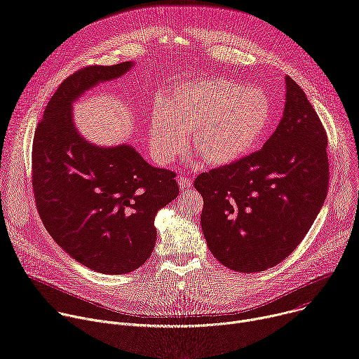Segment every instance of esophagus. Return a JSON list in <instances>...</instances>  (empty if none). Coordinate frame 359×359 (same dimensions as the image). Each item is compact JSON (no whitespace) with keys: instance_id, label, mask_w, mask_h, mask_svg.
Segmentation results:
<instances>
[{"instance_id":"1","label":"esophagus","mask_w":359,"mask_h":359,"mask_svg":"<svg viewBox=\"0 0 359 359\" xmlns=\"http://www.w3.org/2000/svg\"><path fill=\"white\" fill-rule=\"evenodd\" d=\"M177 182H179V187H180L182 190H187V189H190V187L193 186V180L189 179V177H186V176H180V177L177 179Z\"/></svg>"}]
</instances>
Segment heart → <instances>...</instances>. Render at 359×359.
I'll use <instances>...</instances> for the list:
<instances>
[{"instance_id": "heart-1", "label": "heart", "mask_w": 359, "mask_h": 359, "mask_svg": "<svg viewBox=\"0 0 359 359\" xmlns=\"http://www.w3.org/2000/svg\"><path fill=\"white\" fill-rule=\"evenodd\" d=\"M273 121L267 92L216 76L169 89L150 116L149 146L159 162H172L191 135V146L209 165H227L260 143Z\"/></svg>"}]
</instances>
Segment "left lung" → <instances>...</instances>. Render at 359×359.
I'll return each instance as SVG.
<instances>
[{
	"label": "left lung",
	"instance_id": "obj_1",
	"mask_svg": "<svg viewBox=\"0 0 359 359\" xmlns=\"http://www.w3.org/2000/svg\"><path fill=\"white\" fill-rule=\"evenodd\" d=\"M285 86L283 119L264 146L194 180L204 238L234 271H264L288 257L327 197L325 129L299 85L287 76Z\"/></svg>",
	"mask_w": 359,
	"mask_h": 359
}]
</instances>
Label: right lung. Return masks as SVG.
I'll return each instance as SVG.
<instances>
[{"mask_svg": "<svg viewBox=\"0 0 359 359\" xmlns=\"http://www.w3.org/2000/svg\"><path fill=\"white\" fill-rule=\"evenodd\" d=\"M132 65H90L68 76L32 143V190L45 229L78 263L114 276L144 264L156 244L155 216L179 194L175 172L153 168L129 144H90L74 126V100Z\"/></svg>", "mask_w": 359, "mask_h": 359, "instance_id": "right-lung-1", "label": "right lung"}]
</instances>
